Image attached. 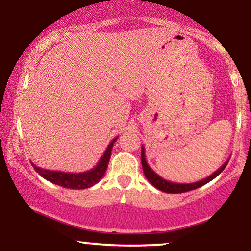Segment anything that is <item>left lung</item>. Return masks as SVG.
Masks as SVG:
<instances>
[{
  "label": "left lung",
  "mask_w": 251,
  "mask_h": 251,
  "mask_svg": "<svg viewBox=\"0 0 251 251\" xmlns=\"http://www.w3.org/2000/svg\"><path fill=\"white\" fill-rule=\"evenodd\" d=\"M227 162H229V159H227L226 162L217 170V171H215L214 174L208 176V177L204 178V179L196 181V183H189V184L174 183V181H169L164 179V178L160 177L159 175L155 174L153 170L150 168L145 158V148L142 146V165H143V171H144V175H145L146 179H148L155 189L160 190V191L163 192H166V194H181V192H188V191H191V190L198 189L201 188V186L205 185L206 183L211 181L214 178L217 177V176L220 175L224 169H226Z\"/></svg>",
  "instance_id": "8db88e82"
}]
</instances>
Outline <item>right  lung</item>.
<instances>
[{
    "mask_svg": "<svg viewBox=\"0 0 251 251\" xmlns=\"http://www.w3.org/2000/svg\"><path fill=\"white\" fill-rule=\"evenodd\" d=\"M118 139V137L114 138L107 149L103 152V155L100 158L99 163L97 164L92 170H88L86 172H80V174H70V172H61V171H51V170H45L42 168H39L35 164L31 163L34 166V170L39 174L41 177L47 179L50 183L56 184V185L63 186L67 189H74V190H81L87 189L97 184L98 181L103 177L106 170H107L109 158H111V151L113 148V144Z\"/></svg>",
    "mask_w": 251,
    "mask_h": 251,
    "instance_id": "obj_1",
    "label": "right lung"
}]
</instances>
